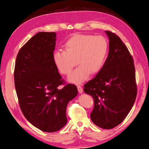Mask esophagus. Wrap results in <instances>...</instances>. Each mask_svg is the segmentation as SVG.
Listing matches in <instances>:
<instances>
[{
    "label": "esophagus",
    "mask_w": 149,
    "mask_h": 149,
    "mask_svg": "<svg viewBox=\"0 0 149 149\" xmlns=\"http://www.w3.org/2000/svg\"><path fill=\"white\" fill-rule=\"evenodd\" d=\"M77 90H78L79 93H82L83 92V88H82V87L80 86V85H77Z\"/></svg>",
    "instance_id": "1"
}]
</instances>
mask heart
I'll list each match as a JSON object with an SVG mask.
<instances>
[{
  "mask_svg": "<svg viewBox=\"0 0 149 149\" xmlns=\"http://www.w3.org/2000/svg\"><path fill=\"white\" fill-rule=\"evenodd\" d=\"M65 47V50L54 52V62L65 75L70 74L77 63L80 64L68 77L71 82L79 83L86 80L90 73L95 74L102 67L108 43L102 36L75 34L66 41Z\"/></svg>",
  "mask_w": 149,
  "mask_h": 149,
  "instance_id": "b5f03b06",
  "label": "heart"
}]
</instances>
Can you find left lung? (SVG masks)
I'll return each mask as SVG.
<instances>
[{
	"label": "left lung",
	"mask_w": 149,
	"mask_h": 149,
	"mask_svg": "<svg viewBox=\"0 0 149 149\" xmlns=\"http://www.w3.org/2000/svg\"><path fill=\"white\" fill-rule=\"evenodd\" d=\"M108 56L97 75L84 85V91L93 97L90 114L98 127L110 129L125 118L135 102L137 85L134 61L127 47L111 31Z\"/></svg>",
	"instance_id": "8db88e82"
}]
</instances>
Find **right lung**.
Wrapping results in <instances>:
<instances>
[{
    "mask_svg": "<svg viewBox=\"0 0 149 149\" xmlns=\"http://www.w3.org/2000/svg\"><path fill=\"white\" fill-rule=\"evenodd\" d=\"M56 34L40 32L19 50L14 80L19 106L31 124L44 132L60 130L67 122L69 101L77 95L73 84H66L53 60ZM64 86L62 88L58 86Z\"/></svg>",
    "mask_w": 149,
    "mask_h": 149,
    "instance_id": "add662e5",
    "label": "right lung"
}]
</instances>
